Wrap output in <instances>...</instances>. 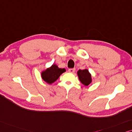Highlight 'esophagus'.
I'll return each mask as SVG.
<instances>
[{
  "label": "esophagus",
  "mask_w": 132,
  "mask_h": 132,
  "mask_svg": "<svg viewBox=\"0 0 132 132\" xmlns=\"http://www.w3.org/2000/svg\"><path fill=\"white\" fill-rule=\"evenodd\" d=\"M75 71V68H71V69H68V71L69 72L71 73H73Z\"/></svg>",
  "instance_id": "1"
}]
</instances>
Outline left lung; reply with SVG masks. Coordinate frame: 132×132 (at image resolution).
Wrapping results in <instances>:
<instances>
[{
  "label": "left lung",
  "mask_w": 132,
  "mask_h": 132,
  "mask_svg": "<svg viewBox=\"0 0 132 132\" xmlns=\"http://www.w3.org/2000/svg\"><path fill=\"white\" fill-rule=\"evenodd\" d=\"M77 74L78 75V78L80 79V81L84 84V86H88L92 81L91 79V75L89 71L87 69L79 70L77 72Z\"/></svg>",
  "instance_id": "left-lung-1"
}]
</instances>
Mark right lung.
Segmentation results:
<instances>
[{"instance_id": "1", "label": "right lung", "mask_w": 132, "mask_h": 132, "mask_svg": "<svg viewBox=\"0 0 132 132\" xmlns=\"http://www.w3.org/2000/svg\"><path fill=\"white\" fill-rule=\"evenodd\" d=\"M66 71L65 69L59 68L57 65L53 64L51 67L42 72V77L43 80L49 84H52L59 78L61 73Z\"/></svg>"}]
</instances>
